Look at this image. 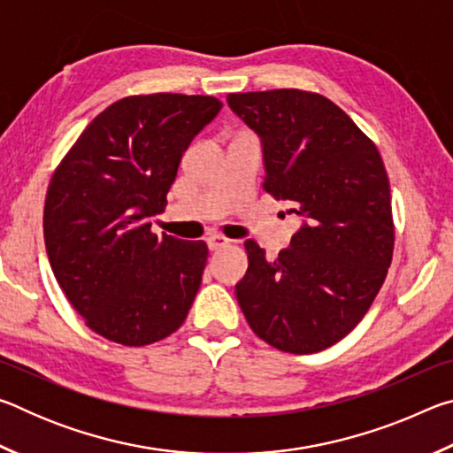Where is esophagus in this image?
Listing matches in <instances>:
<instances>
[{
	"label": "esophagus",
	"mask_w": 453,
	"mask_h": 453,
	"mask_svg": "<svg viewBox=\"0 0 453 453\" xmlns=\"http://www.w3.org/2000/svg\"><path fill=\"white\" fill-rule=\"evenodd\" d=\"M208 248L211 250V251H218V250H221V248H226V245H229V240L226 235H219V234H211L208 240Z\"/></svg>",
	"instance_id": "obj_1"
}]
</instances>
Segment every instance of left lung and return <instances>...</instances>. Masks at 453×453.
<instances>
[{"instance_id":"left-lung-1","label":"left lung","mask_w":453,"mask_h":453,"mask_svg":"<svg viewBox=\"0 0 453 453\" xmlns=\"http://www.w3.org/2000/svg\"><path fill=\"white\" fill-rule=\"evenodd\" d=\"M227 104L262 137L264 189L303 219L273 262L245 242L237 303L265 343L316 354L362 321L388 275L395 242L388 172L370 137L316 91H248Z\"/></svg>"}]
</instances>
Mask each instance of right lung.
<instances>
[{
	"mask_svg": "<svg viewBox=\"0 0 453 453\" xmlns=\"http://www.w3.org/2000/svg\"><path fill=\"white\" fill-rule=\"evenodd\" d=\"M218 97L127 96L99 113L51 175L43 208L53 275L89 329L140 348L186 321L205 242L151 232L183 151L218 116Z\"/></svg>",
	"mask_w": 453,
	"mask_h": 453,
	"instance_id": "add662e5",
	"label": "right lung"
}]
</instances>
